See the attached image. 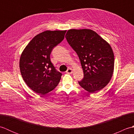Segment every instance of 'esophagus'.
<instances>
[{"mask_svg":"<svg viewBox=\"0 0 134 134\" xmlns=\"http://www.w3.org/2000/svg\"><path fill=\"white\" fill-rule=\"evenodd\" d=\"M66 72L68 73V74H72L73 70H72V69H71V68H69V69L67 70Z\"/></svg>","mask_w":134,"mask_h":134,"instance_id":"esophagus-1","label":"esophagus"}]
</instances>
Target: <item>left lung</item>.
<instances>
[{
    "label": "left lung",
    "instance_id": "1",
    "mask_svg": "<svg viewBox=\"0 0 134 134\" xmlns=\"http://www.w3.org/2000/svg\"><path fill=\"white\" fill-rule=\"evenodd\" d=\"M65 37L81 61L84 77L79 85L90 93L98 92L109 83L114 71L110 44L89 29H70Z\"/></svg>",
    "mask_w": 134,
    "mask_h": 134
}]
</instances>
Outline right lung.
I'll return each instance as SVG.
<instances>
[{
    "label": "right lung",
    "instance_id": "obj_1",
    "mask_svg": "<svg viewBox=\"0 0 134 134\" xmlns=\"http://www.w3.org/2000/svg\"><path fill=\"white\" fill-rule=\"evenodd\" d=\"M66 30H46L38 34L22 52L19 68L22 78L34 92L44 95L53 90L60 81L62 74L51 62L53 47L63 41Z\"/></svg>",
    "mask_w": 134,
    "mask_h": 134
}]
</instances>
